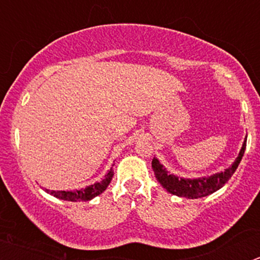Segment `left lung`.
I'll return each mask as SVG.
<instances>
[{
  "label": "left lung",
  "instance_id": "8db88e82",
  "mask_svg": "<svg viewBox=\"0 0 260 260\" xmlns=\"http://www.w3.org/2000/svg\"><path fill=\"white\" fill-rule=\"evenodd\" d=\"M245 148H246V139L243 142L242 148H241L240 153H238L236 161L232 164V167H229L228 169H225L224 172L212 174L210 177H202V178H194V180H190V178H178L174 174L169 173L160 164L157 158L155 157L152 160V169L155 172L156 180L160 182V185L164 189H167V191L171 192V194L189 199L203 198V197H207V195L221 189L222 186L228 182L229 178L233 176V173L238 168L241 158H242L243 153H245Z\"/></svg>",
  "mask_w": 260,
  "mask_h": 260
}]
</instances>
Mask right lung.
Listing matches in <instances>:
<instances>
[{
    "instance_id": "1",
    "label": "right lung",
    "mask_w": 260,
    "mask_h": 260,
    "mask_svg": "<svg viewBox=\"0 0 260 260\" xmlns=\"http://www.w3.org/2000/svg\"><path fill=\"white\" fill-rule=\"evenodd\" d=\"M112 177H113V168H110V171L105 174V177L103 178L100 182H96L93 185L87 186L86 189L80 190H74V191H54V190H45L47 192H49L50 195L56 197V198L62 199V201H69V202H87L91 201L92 198L98 197V195L102 194L105 189L108 187V185L112 181Z\"/></svg>"
}]
</instances>
